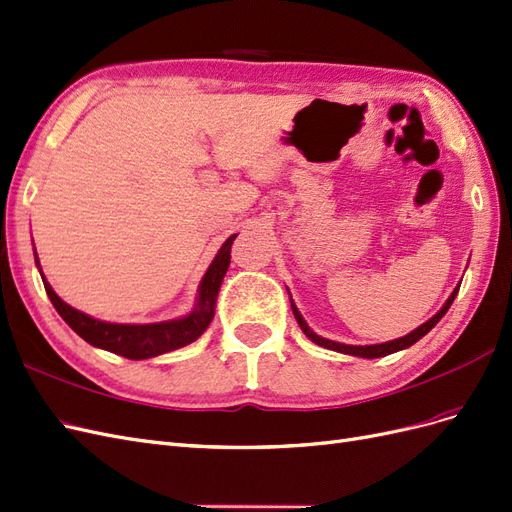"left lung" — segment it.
<instances>
[{"label": "left lung", "mask_w": 512, "mask_h": 512, "mask_svg": "<svg viewBox=\"0 0 512 512\" xmlns=\"http://www.w3.org/2000/svg\"><path fill=\"white\" fill-rule=\"evenodd\" d=\"M457 292H459V288H455V290L451 292V297H448V301L442 305V309H440V312H438L436 316L429 318L425 324H421V327L414 329L412 333H408V335H404V337H399V339H393V342L374 344V346H348V344L331 342V339H324V337L316 335L312 329L307 327V322L303 320V316H301V312L297 309V305H294L292 297H290V307H292L294 318H297V322H299L301 331H303L309 339H312L314 344H318V346H322V348L335 350V352H344V354H352V356H363V359H378V356H386V354H393V352H399V350H404V348H410V346L416 344L418 339H421L423 335H427V333L442 320V316L448 312V307L453 305V301H455V297H457Z\"/></svg>", "instance_id": "1"}]
</instances>
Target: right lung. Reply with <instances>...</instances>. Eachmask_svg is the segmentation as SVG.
Masks as SVG:
<instances>
[{"label": "right lung", "mask_w": 512, "mask_h": 512, "mask_svg": "<svg viewBox=\"0 0 512 512\" xmlns=\"http://www.w3.org/2000/svg\"><path fill=\"white\" fill-rule=\"evenodd\" d=\"M235 239L237 235H232L224 241L220 252L215 254L207 273L203 275V280H200L196 307L188 316L177 318V320L153 322V324L104 322L79 312V309L70 307L66 301H61L55 294V290L51 288V284L44 280V275H42V282L53 307L57 309V314L64 318L68 322V327L76 335H81L87 344L119 356H126V359H132V361H143V359H151V356H160L170 350L188 346L207 331L215 314V301H218L222 280L230 265V247ZM34 256H36V265L40 269L38 254L34 252Z\"/></svg>", "instance_id": "1"}]
</instances>
